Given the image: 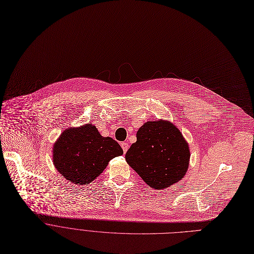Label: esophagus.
<instances>
[{
	"instance_id": "obj_1",
	"label": "esophagus",
	"mask_w": 254,
	"mask_h": 254,
	"mask_svg": "<svg viewBox=\"0 0 254 254\" xmlns=\"http://www.w3.org/2000/svg\"><path fill=\"white\" fill-rule=\"evenodd\" d=\"M121 147H122V149L124 151V153H126L127 150H128V147H129V144L127 142H122L121 143Z\"/></svg>"
}]
</instances>
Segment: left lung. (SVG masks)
Returning <instances> with one entry per match:
<instances>
[{"label": "left lung", "mask_w": 254, "mask_h": 254, "mask_svg": "<svg viewBox=\"0 0 254 254\" xmlns=\"http://www.w3.org/2000/svg\"><path fill=\"white\" fill-rule=\"evenodd\" d=\"M136 137L125 158L151 188L165 189L184 177L190 151L176 126L164 120L148 121Z\"/></svg>", "instance_id": "obj_1"}]
</instances>
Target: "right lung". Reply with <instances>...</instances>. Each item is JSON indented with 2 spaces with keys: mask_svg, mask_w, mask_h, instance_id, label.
Returning <instances> with one entry per match:
<instances>
[{
  "mask_svg": "<svg viewBox=\"0 0 254 254\" xmlns=\"http://www.w3.org/2000/svg\"><path fill=\"white\" fill-rule=\"evenodd\" d=\"M123 154L111 137H103L92 124L66 129L53 146V163L70 182L77 185L95 180L114 157Z\"/></svg>",
  "mask_w": 254,
  "mask_h": 254,
  "instance_id": "obj_1",
  "label": "right lung"
}]
</instances>
